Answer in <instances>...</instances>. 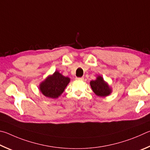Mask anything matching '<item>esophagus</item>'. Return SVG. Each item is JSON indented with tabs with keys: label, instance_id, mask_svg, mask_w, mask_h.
<instances>
[{
	"label": "esophagus",
	"instance_id": "34e87169",
	"mask_svg": "<svg viewBox=\"0 0 150 150\" xmlns=\"http://www.w3.org/2000/svg\"><path fill=\"white\" fill-rule=\"evenodd\" d=\"M76 80L82 81V80H83V77H82V78H78V77H76Z\"/></svg>",
	"mask_w": 150,
	"mask_h": 150
}]
</instances>
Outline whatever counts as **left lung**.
Here are the masks:
<instances>
[{
    "label": "left lung",
    "mask_w": 150,
    "mask_h": 150,
    "mask_svg": "<svg viewBox=\"0 0 150 150\" xmlns=\"http://www.w3.org/2000/svg\"><path fill=\"white\" fill-rule=\"evenodd\" d=\"M91 88L94 93L99 97H106L111 93V88L105 82L101 76H98L96 80L90 82Z\"/></svg>",
    "instance_id": "1"
}]
</instances>
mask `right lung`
<instances>
[{
	"mask_svg": "<svg viewBox=\"0 0 150 150\" xmlns=\"http://www.w3.org/2000/svg\"><path fill=\"white\" fill-rule=\"evenodd\" d=\"M70 79L64 76L59 71H55L52 75L49 76L39 85V90L47 98H58L64 91Z\"/></svg>",
	"mask_w": 150,
	"mask_h": 150,
	"instance_id": "add662e5",
	"label": "right lung"
}]
</instances>
